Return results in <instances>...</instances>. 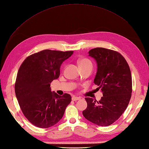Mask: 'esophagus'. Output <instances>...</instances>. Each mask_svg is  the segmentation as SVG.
<instances>
[{
  "label": "esophagus",
  "mask_w": 149,
  "mask_h": 149,
  "mask_svg": "<svg viewBox=\"0 0 149 149\" xmlns=\"http://www.w3.org/2000/svg\"><path fill=\"white\" fill-rule=\"evenodd\" d=\"M81 98L77 96H73L72 97V100L73 101H78V100H80Z\"/></svg>",
  "instance_id": "1"
}]
</instances>
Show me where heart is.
Masks as SVG:
<instances>
[{"label":"heart","instance_id":"heart-1","mask_svg":"<svg viewBox=\"0 0 149 149\" xmlns=\"http://www.w3.org/2000/svg\"><path fill=\"white\" fill-rule=\"evenodd\" d=\"M88 63H90V61L87 59H84V58H83V59H80L78 61V64L79 66H82V65L88 64Z\"/></svg>","mask_w":149,"mask_h":149}]
</instances>
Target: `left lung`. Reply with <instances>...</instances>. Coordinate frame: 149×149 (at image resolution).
<instances>
[{"instance_id":"left-lung-1","label":"left lung","mask_w":149,"mask_h":149,"mask_svg":"<svg viewBox=\"0 0 149 149\" xmlns=\"http://www.w3.org/2000/svg\"><path fill=\"white\" fill-rule=\"evenodd\" d=\"M88 54L96 61L94 83L103 96L98 102L86 97L88 106L83 114L94 124L107 126L120 118L129 104L132 94L131 73L125 58L118 52L95 48Z\"/></svg>"}]
</instances>
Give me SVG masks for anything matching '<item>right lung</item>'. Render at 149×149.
Listing matches in <instances>:
<instances>
[{"mask_svg": "<svg viewBox=\"0 0 149 149\" xmlns=\"http://www.w3.org/2000/svg\"><path fill=\"white\" fill-rule=\"evenodd\" d=\"M73 53L45 49L28 56L20 67L15 95L25 118L38 127L48 128L58 123L71 101L69 94L60 96L52 92L50 83L59 78L61 64Z\"/></svg>", "mask_w": 149, "mask_h": 149, "instance_id": "add662e5", "label": "right lung"}]
</instances>
